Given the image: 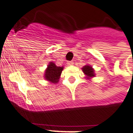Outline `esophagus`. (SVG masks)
<instances>
[{
  "label": "esophagus",
  "mask_w": 133,
  "mask_h": 133,
  "mask_svg": "<svg viewBox=\"0 0 133 133\" xmlns=\"http://www.w3.org/2000/svg\"><path fill=\"white\" fill-rule=\"evenodd\" d=\"M67 65H74V62L73 61H68L67 62Z\"/></svg>",
  "instance_id": "1"
}]
</instances>
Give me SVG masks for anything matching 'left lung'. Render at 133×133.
Wrapping results in <instances>:
<instances>
[{
	"mask_svg": "<svg viewBox=\"0 0 133 133\" xmlns=\"http://www.w3.org/2000/svg\"><path fill=\"white\" fill-rule=\"evenodd\" d=\"M82 70L83 71V73L86 75L87 79H90V78L95 76L94 68L90 65H85V66H84L82 68Z\"/></svg>",
	"mask_w": 133,
	"mask_h": 133,
	"instance_id": "1",
	"label": "left lung"
}]
</instances>
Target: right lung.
I'll return each instance as SVG.
<instances>
[{"label": "right lung", "instance_id": "obj_1", "mask_svg": "<svg viewBox=\"0 0 133 133\" xmlns=\"http://www.w3.org/2000/svg\"><path fill=\"white\" fill-rule=\"evenodd\" d=\"M62 70L63 66H57L54 62H49L48 68L45 71L44 78L52 83H57Z\"/></svg>", "mask_w": 133, "mask_h": 133}]
</instances>
